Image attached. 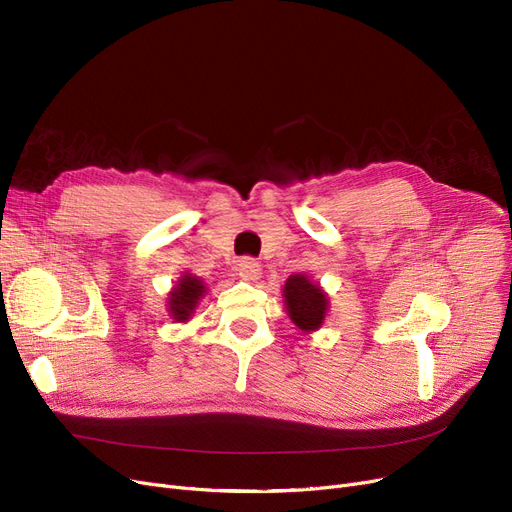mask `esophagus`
I'll list each match as a JSON object with an SVG mask.
<instances>
[{"label": "esophagus", "mask_w": 512, "mask_h": 512, "mask_svg": "<svg viewBox=\"0 0 512 512\" xmlns=\"http://www.w3.org/2000/svg\"><path fill=\"white\" fill-rule=\"evenodd\" d=\"M238 276H240L242 280L255 282V280L261 278V265H259L255 259H251V257L240 259V261H238Z\"/></svg>", "instance_id": "esophagus-1"}]
</instances>
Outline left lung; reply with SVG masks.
<instances>
[{
    "instance_id": "left-lung-1",
    "label": "left lung",
    "mask_w": 512,
    "mask_h": 512,
    "mask_svg": "<svg viewBox=\"0 0 512 512\" xmlns=\"http://www.w3.org/2000/svg\"><path fill=\"white\" fill-rule=\"evenodd\" d=\"M282 292L286 313L303 334L317 332L324 326L330 309V297L319 282H313L307 274H292Z\"/></svg>"
}]
</instances>
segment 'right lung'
Here are the masks:
<instances>
[{
  "label": "right lung",
  "mask_w": 512,
  "mask_h": 512,
  "mask_svg": "<svg viewBox=\"0 0 512 512\" xmlns=\"http://www.w3.org/2000/svg\"><path fill=\"white\" fill-rule=\"evenodd\" d=\"M207 294V284L193 274H182L168 292V313L178 324H186L195 315L201 299Z\"/></svg>",
  "instance_id": "1"
}]
</instances>
